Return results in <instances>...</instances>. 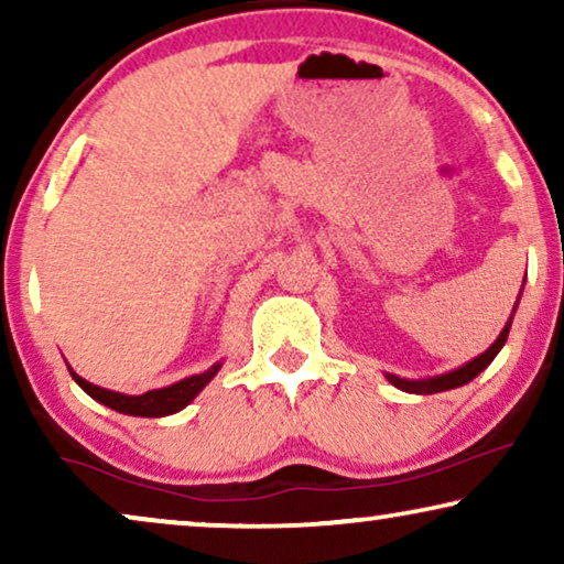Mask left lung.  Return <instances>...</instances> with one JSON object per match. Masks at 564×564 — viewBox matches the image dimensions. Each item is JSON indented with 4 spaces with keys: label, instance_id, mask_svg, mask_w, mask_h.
Returning <instances> with one entry per match:
<instances>
[{
    "label": "left lung",
    "instance_id": "left-lung-1",
    "mask_svg": "<svg viewBox=\"0 0 564 564\" xmlns=\"http://www.w3.org/2000/svg\"><path fill=\"white\" fill-rule=\"evenodd\" d=\"M523 282H527V276H523ZM519 300H521V292H519ZM519 300H516V305H519ZM516 305H513V313H516ZM511 323H513V315H511V318H508L503 330H500V336L488 346V349L480 354V357L469 359L467 365L452 369V372H444V375H436V377H426V380H405V377H398V375H390V372H384V377H388V382L395 384L398 390L415 392V395H431V392H444V390L462 388V384L473 382L475 377L480 375L482 369H488L490 361L498 357V351L503 349V344H506V338H508V330H511Z\"/></svg>",
    "mask_w": 564,
    "mask_h": 564
}]
</instances>
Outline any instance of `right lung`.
I'll list each match as a JSON object with an SVG mask.
<instances>
[{
    "instance_id": "obj_1",
    "label": "right lung",
    "mask_w": 564,
    "mask_h": 564,
    "mask_svg": "<svg viewBox=\"0 0 564 564\" xmlns=\"http://www.w3.org/2000/svg\"><path fill=\"white\" fill-rule=\"evenodd\" d=\"M220 367H223V361H215V365L210 369H205V372L184 377V380L169 384V388L149 390V392H143V395H126V392L99 388V384H91L89 380H84V377L76 375L72 367H68V372H72L74 382L79 384V388L87 392L89 398H95L97 403H102L107 408H112V411L126 413V415L161 419V415H172L176 411H182V408H187L192 400H195L199 392L205 390V384L220 372Z\"/></svg>"
}]
</instances>
